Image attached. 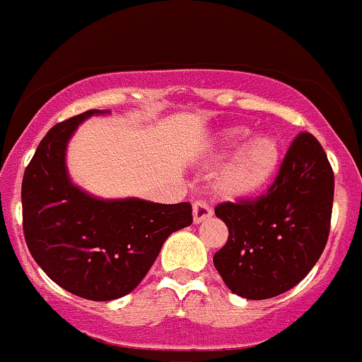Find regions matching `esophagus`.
Listing matches in <instances>:
<instances>
[{
  "label": "esophagus",
  "instance_id": "34e87169",
  "mask_svg": "<svg viewBox=\"0 0 362 362\" xmlns=\"http://www.w3.org/2000/svg\"><path fill=\"white\" fill-rule=\"evenodd\" d=\"M212 216V207L205 200H197L193 204V221L195 223H202V221L209 219Z\"/></svg>",
  "mask_w": 362,
  "mask_h": 362
}]
</instances>
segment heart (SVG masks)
Wrapping results in <instances>:
<instances>
[{
  "label": "heart",
  "instance_id": "1",
  "mask_svg": "<svg viewBox=\"0 0 362 362\" xmlns=\"http://www.w3.org/2000/svg\"><path fill=\"white\" fill-rule=\"evenodd\" d=\"M248 137V129L233 127L221 134V148L235 153L221 170L219 189L226 197L245 198L262 192L281 164V145L274 136Z\"/></svg>",
  "mask_w": 362,
  "mask_h": 362
}]
</instances>
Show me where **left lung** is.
<instances>
[{
	"instance_id": "left-lung-1",
	"label": "left lung",
	"mask_w": 362,
	"mask_h": 362,
	"mask_svg": "<svg viewBox=\"0 0 362 362\" xmlns=\"http://www.w3.org/2000/svg\"><path fill=\"white\" fill-rule=\"evenodd\" d=\"M333 192L335 176L321 143L302 131L262 195L217 205L229 236L214 266L228 288L264 300L302 281L328 242Z\"/></svg>"
}]
</instances>
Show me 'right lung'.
<instances>
[{
	"mask_svg": "<svg viewBox=\"0 0 362 362\" xmlns=\"http://www.w3.org/2000/svg\"><path fill=\"white\" fill-rule=\"evenodd\" d=\"M88 110L41 139L22 180V226L30 255L57 285L89 300H114L141 283L170 233L193 223L192 204L98 200L69 181L65 146Z\"/></svg>",
	"mask_w": 362,
	"mask_h": 362,
	"instance_id": "add662e5",
	"label": "right lung"
}]
</instances>
